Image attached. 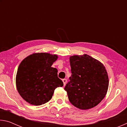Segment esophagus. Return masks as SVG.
I'll list each match as a JSON object with an SVG mask.
<instances>
[{
  "instance_id": "esophagus-1",
  "label": "esophagus",
  "mask_w": 127,
  "mask_h": 127,
  "mask_svg": "<svg viewBox=\"0 0 127 127\" xmlns=\"http://www.w3.org/2000/svg\"><path fill=\"white\" fill-rule=\"evenodd\" d=\"M62 81H63L64 86H65L66 85V79H63Z\"/></svg>"
}]
</instances>
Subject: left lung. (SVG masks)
<instances>
[{
    "label": "left lung",
    "instance_id": "1",
    "mask_svg": "<svg viewBox=\"0 0 127 127\" xmlns=\"http://www.w3.org/2000/svg\"><path fill=\"white\" fill-rule=\"evenodd\" d=\"M69 62L72 76L64 90L70 102L81 110L96 106L108 90L106 68L101 62L85 54L70 56Z\"/></svg>",
    "mask_w": 127,
    "mask_h": 127
}]
</instances>
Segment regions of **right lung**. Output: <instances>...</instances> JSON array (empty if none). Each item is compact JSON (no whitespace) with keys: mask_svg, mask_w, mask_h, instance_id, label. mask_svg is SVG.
<instances>
[{"mask_svg":"<svg viewBox=\"0 0 127 127\" xmlns=\"http://www.w3.org/2000/svg\"><path fill=\"white\" fill-rule=\"evenodd\" d=\"M58 58L56 54L36 53L21 62L16 84L19 94L27 102L36 106L45 104L51 99L56 88L63 86L58 77V69L51 67Z\"/></svg>","mask_w":127,"mask_h":127,"instance_id":"obj_1","label":"right lung"}]
</instances>
